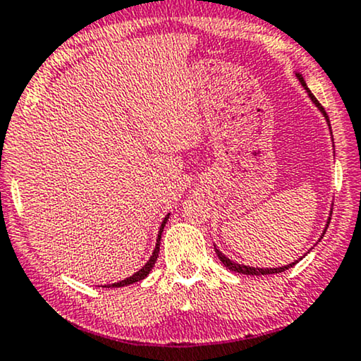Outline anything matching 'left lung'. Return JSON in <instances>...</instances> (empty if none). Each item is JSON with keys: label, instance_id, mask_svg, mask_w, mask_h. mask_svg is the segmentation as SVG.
Segmentation results:
<instances>
[{"label": "left lung", "instance_id": "left-lung-1", "mask_svg": "<svg viewBox=\"0 0 361 361\" xmlns=\"http://www.w3.org/2000/svg\"><path fill=\"white\" fill-rule=\"evenodd\" d=\"M298 76V80L302 81V85H303V88L308 91V94H310V98H312V102L317 104L318 108H320V111L323 113V115H325V118H326V121H328V125H330V120H328V115H326V111H325V108L322 106L320 103H318V99L313 97L312 94V91H310L308 88H307V83H305V80L302 78V75H296ZM326 225H330V220H328V223ZM328 228V226H326ZM326 231V230H325ZM325 235V233H323ZM322 235V236H323ZM214 252H216V255H218V258H220V262L225 264V267L228 268V270H231V271H236V273H241V275H273V273H281V271H285V270H288V268H291L293 267V264H296V262H293V263H290V264H286V267H280V268H253V267H245V264H240V263H235V262H231L230 258H226L225 255H223L220 250L216 248V246H214ZM302 259V258H300Z\"/></svg>", "mask_w": 361, "mask_h": 361}]
</instances>
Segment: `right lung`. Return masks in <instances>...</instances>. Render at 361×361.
I'll list each match as a JSON object with an SVG mask.
<instances>
[{"mask_svg":"<svg viewBox=\"0 0 361 361\" xmlns=\"http://www.w3.org/2000/svg\"><path fill=\"white\" fill-rule=\"evenodd\" d=\"M168 216H170V214H166L165 220H163V223H161V228H159L158 240H157V246H154V252H153V255H152V258H149L148 262H147V264H145V267L141 268V270L136 271L135 275H131L130 278H126V280L118 281V283H111V285H104V286H106V288H116V286H126V285H131V283H136V281L143 280V278H147V276H148V273L152 271V268L154 267V263H157V258H158V253H159V240H161V231H163V228H165V225H166Z\"/></svg>","mask_w":361,"mask_h":361,"instance_id":"1","label":"right lung"}]
</instances>
